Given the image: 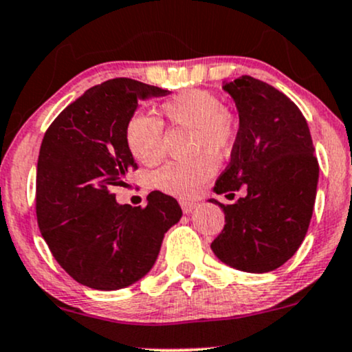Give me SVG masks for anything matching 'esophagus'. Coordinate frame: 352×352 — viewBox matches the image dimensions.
Returning <instances> with one entry per match:
<instances>
[{"label": "esophagus", "instance_id": "1", "mask_svg": "<svg viewBox=\"0 0 352 352\" xmlns=\"http://www.w3.org/2000/svg\"><path fill=\"white\" fill-rule=\"evenodd\" d=\"M180 206H182V210H184V213L190 214L195 208H197L198 205H197V203H192V201H180Z\"/></svg>", "mask_w": 352, "mask_h": 352}]
</instances>
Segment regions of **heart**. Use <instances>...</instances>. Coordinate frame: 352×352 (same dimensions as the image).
I'll return each mask as SVG.
<instances>
[{
	"instance_id": "heart-1",
	"label": "heart",
	"mask_w": 352,
	"mask_h": 352,
	"mask_svg": "<svg viewBox=\"0 0 352 352\" xmlns=\"http://www.w3.org/2000/svg\"><path fill=\"white\" fill-rule=\"evenodd\" d=\"M160 113L175 128L192 129V152H210L223 157L234 146L238 124L223 107L217 93L195 88L180 93L160 104ZM124 139L135 160L154 165L164 157L162 122L144 113H134L126 122ZM217 170L208 154H200L188 162H170L155 173V187L177 198H192Z\"/></svg>"
}]
</instances>
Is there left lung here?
I'll list each match as a JSON object with an SVG mask.
<instances>
[{
  "instance_id": "1",
  "label": "left lung",
  "mask_w": 352,
  "mask_h": 352,
  "mask_svg": "<svg viewBox=\"0 0 352 352\" xmlns=\"http://www.w3.org/2000/svg\"><path fill=\"white\" fill-rule=\"evenodd\" d=\"M223 88L234 98L239 131L214 193L244 190L224 205V228L211 243L219 261L244 272L278 269L307 234L318 185V160L297 104L277 88L243 75Z\"/></svg>"
}]
</instances>
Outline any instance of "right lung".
<instances>
[{"mask_svg": "<svg viewBox=\"0 0 352 352\" xmlns=\"http://www.w3.org/2000/svg\"><path fill=\"white\" fill-rule=\"evenodd\" d=\"M167 93L138 80H108L70 103L45 131L36 175L37 224L55 261L82 285L118 290L139 280L182 217L175 198L157 190L144 208L118 205L113 195L138 170L124 139L138 100Z\"/></svg>", "mask_w": 352, "mask_h": 352, "instance_id": "add662e5", "label": "right lung"}]
</instances>
